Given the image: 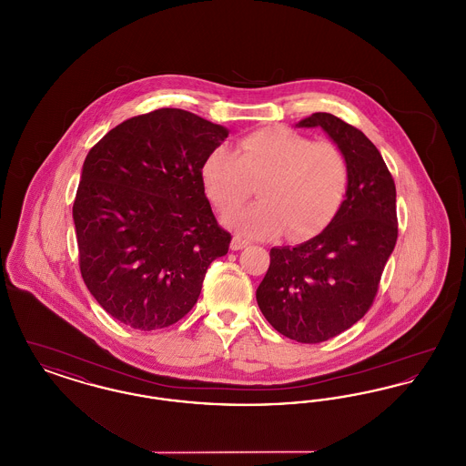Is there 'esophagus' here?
<instances>
[{
  "label": "esophagus",
  "mask_w": 466,
  "mask_h": 466,
  "mask_svg": "<svg viewBox=\"0 0 466 466\" xmlns=\"http://www.w3.org/2000/svg\"><path fill=\"white\" fill-rule=\"evenodd\" d=\"M248 241H244V239H241L239 236H236L234 239H232V243H230V249H234V251H238V249H243V248H246L248 246Z\"/></svg>",
  "instance_id": "obj_1"
}]
</instances>
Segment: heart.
I'll return each instance as SVG.
<instances>
[{
    "instance_id": "heart-1",
    "label": "heart",
    "mask_w": 466,
    "mask_h": 466,
    "mask_svg": "<svg viewBox=\"0 0 466 466\" xmlns=\"http://www.w3.org/2000/svg\"><path fill=\"white\" fill-rule=\"evenodd\" d=\"M208 198L230 215L251 198L260 202L227 218L244 236L268 238L283 228L291 239L323 230L340 209L350 187L348 157L332 141L274 126L246 134L238 152L217 147L202 164Z\"/></svg>"
}]
</instances>
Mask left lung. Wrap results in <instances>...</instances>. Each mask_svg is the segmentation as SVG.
Wrapping results in <instances>:
<instances>
[{
    "label": "left lung",
    "instance_id": "left-lung-1",
    "mask_svg": "<svg viewBox=\"0 0 466 466\" xmlns=\"http://www.w3.org/2000/svg\"><path fill=\"white\" fill-rule=\"evenodd\" d=\"M297 127H321L350 162V187L330 225L295 248L270 249L257 289L267 321L285 337L318 344L353 327L374 304L397 244V188L376 145L332 113H312Z\"/></svg>",
    "mask_w": 466,
    "mask_h": 466
}]
</instances>
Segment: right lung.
I'll return each instance as SVG.
<instances>
[{
  "instance_id": "add662e5",
  "label": "right lung",
  "mask_w": 466,
  "mask_h": 466,
  "mask_svg": "<svg viewBox=\"0 0 466 466\" xmlns=\"http://www.w3.org/2000/svg\"><path fill=\"white\" fill-rule=\"evenodd\" d=\"M228 131L160 108L103 136L73 202L80 272L92 297L136 330L175 325L196 306L232 236L204 194L202 164Z\"/></svg>"
}]
</instances>
